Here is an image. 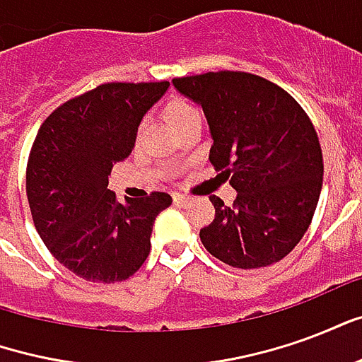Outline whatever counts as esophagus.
Masks as SVG:
<instances>
[{
	"instance_id": "esophagus-1",
	"label": "esophagus",
	"mask_w": 362,
	"mask_h": 362,
	"mask_svg": "<svg viewBox=\"0 0 362 362\" xmlns=\"http://www.w3.org/2000/svg\"><path fill=\"white\" fill-rule=\"evenodd\" d=\"M173 199H174V204L182 205V207H186V205H189V202H192V197L180 196V194H174Z\"/></svg>"
}]
</instances>
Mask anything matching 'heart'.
<instances>
[{
    "mask_svg": "<svg viewBox=\"0 0 362 362\" xmlns=\"http://www.w3.org/2000/svg\"><path fill=\"white\" fill-rule=\"evenodd\" d=\"M166 112H168V116L173 119L174 126H180L182 122H186V119L197 114L196 108L189 103H186L184 98H173L170 103L166 104ZM141 129L143 127H139V132H141Z\"/></svg>",
    "mask_w": 362,
    "mask_h": 362,
    "instance_id": "obj_1",
    "label": "heart"
}]
</instances>
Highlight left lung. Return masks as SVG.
Segmentation results:
<instances>
[{"label":"left lung","mask_w":362,"mask_h":362,"mask_svg":"<svg viewBox=\"0 0 362 362\" xmlns=\"http://www.w3.org/2000/svg\"><path fill=\"white\" fill-rule=\"evenodd\" d=\"M202 104L213 145L209 160L238 192L211 196L215 219L199 230L207 252L240 269L272 266L308 230L318 205L324 158L308 114L287 90L246 71L173 79Z\"/></svg>","instance_id":"1"}]
</instances>
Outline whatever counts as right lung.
I'll use <instances>...</instances> for the list:
<instances>
[{
	"label": "right lung",
	"mask_w": 362,
	"mask_h": 362,
	"mask_svg": "<svg viewBox=\"0 0 362 362\" xmlns=\"http://www.w3.org/2000/svg\"><path fill=\"white\" fill-rule=\"evenodd\" d=\"M168 81L104 83L58 106L36 134L27 197L38 235L59 264L95 283L134 275L151 252L157 215L173 204L151 192L122 205L108 189L112 166L135 145L143 114Z\"/></svg>",
	"instance_id": "obj_1"
}]
</instances>
